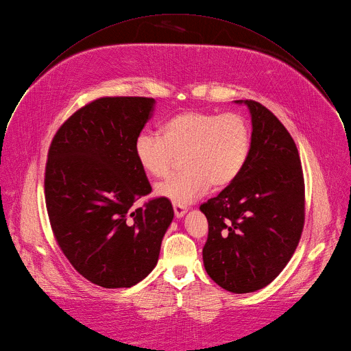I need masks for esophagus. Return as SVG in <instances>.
Wrapping results in <instances>:
<instances>
[{
  "instance_id": "esophagus-1",
  "label": "esophagus",
  "mask_w": 351,
  "mask_h": 351,
  "mask_svg": "<svg viewBox=\"0 0 351 351\" xmlns=\"http://www.w3.org/2000/svg\"><path fill=\"white\" fill-rule=\"evenodd\" d=\"M173 208H174V214H176V217H177V218H182V217L185 215V213L188 211V208H186V207H184V206H178V204H174V206H173Z\"/></svg>"
}]
</instances>
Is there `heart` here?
I'll return each mask as SVG.
<instances>
[{
  "label": "heart",
  "mask_w": 351,
  "mask_h": 351,
  "mask_svg": "<svg viewBox=\"0 0 351 351\" xmlns=\"http://www.w3.org/2000/svg\"><path fill=\"white\" fill-rule=\"evenodd\" d=\"M160 134L140 133L134 155L141 169L155 178L167 177L176 158L184 156V171L156 186L160 196L178 206L191 204L210 185L221 189L232 184L243 171L251 149L250 125L236 112H181L163 123Z\"/></svg>",
  "instance_id": "heart-1"
}]
</instances>
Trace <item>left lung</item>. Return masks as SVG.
Segmentation results:
<instances>
[{"label": "left lung", "instance_id": "8db88e82", "mask_svg": "<svg viewBox=\"0 0 351 351\" xmlns=\"http://www.w3.org/2000/svg\"><path fill=\"white\" fill-rule=\"evenodd\" d=\"M244 103L251 149L239 177L200 206L208 221L207 274L223 289L254 292L270 284L293 255L304 225V180L295 141L261 103Z\"/></svg>", "mask_w": 351, "mask_h": 351}]
</instances>
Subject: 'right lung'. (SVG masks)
<instances>
[{"instance_id": "add662e5", "label": "right lung", "mask_w": 351, "mask_h": 351, "mask_svg": "<svg viewBox=\"0 0 351 351\" xmlns=\"http://www.w3.org/2000/svg\"><path fill=\"white\" fill-rule=\"evenodd\" d=\"M149 97H100L56 132L45 167L55 239L74 269L104 288H129L156 266L174 211L151 193L134 141L152 115Z\"/></svg>"}]
</instances>
